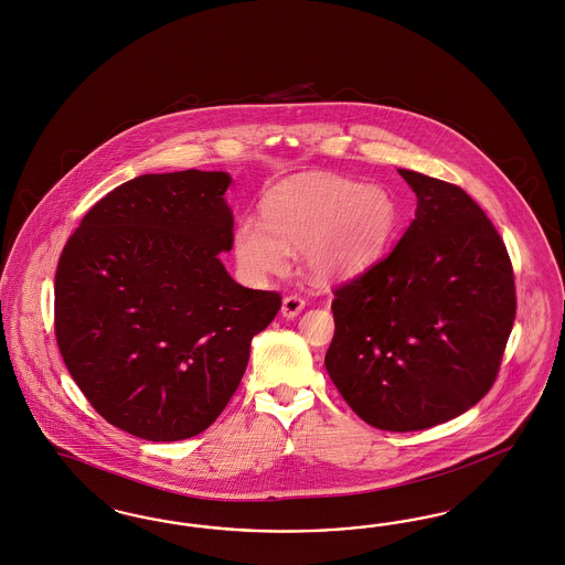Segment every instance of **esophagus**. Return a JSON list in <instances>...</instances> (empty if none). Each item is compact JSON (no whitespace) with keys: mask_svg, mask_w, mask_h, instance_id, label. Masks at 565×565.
I'll return each mask as SVG.
<instances>
[{"mask_svg":"<svg viewBox=\"0 0 565 565\" xmlns=\"http://www.w3.org/2000/svg\"><path fill=\"white\" fill-rule=\"evenodd\" d=\"M305 309V300L300 296H286L281 302V316L286 319H294Z\"/></svg>","mask_w":565,"mask_h":565,"instance_id":"esophagus-1","label":"esophagus"}]
</instances>
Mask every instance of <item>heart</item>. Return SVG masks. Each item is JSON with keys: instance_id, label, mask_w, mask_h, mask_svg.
<instances>
[{"instance_id": "b5f03b06", "label": "heart", "mask_w": 565, "mask_h": 565, "mask_svg": "<svg viewBox=\"0 0 565 565\" xmlns=\"http://www.w3.org/2000/svg\"><path fill=\"white\" fill-rule=\"evenodd\" d=\"M260 210L263 221L246 216L233 233L237 263L252 279L284 271L288 252L298 249L311 279H349L383 256L399 226V203L384 184L323 172L273 184Z\"/></svg>"}]
</instances>
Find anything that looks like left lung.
Returning <instances> with one entry per match:
<instances>
[{"label":"left lung","mask_w":565,"mask_h":565,"mask_svg":"<svg viewBox=\"0 0 565 565\" xmlns=\"http://www.w3.org/2000/svg\"><path fill=\"white\" fill-rule=\"evenodd\" d=\"M416 214L393 252L334 290L326 370L342 399L383 430L429 429L492 388L515 321L507 248L456 184L397 170Z\"/></svg>","instance_id":"1"}]
</instances>
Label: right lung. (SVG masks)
Here are the masks:
<instances>
[{
	"instance_id": "obj_1",
	"label": "right lung",
	"mask_w": 565,
	"mask_h": 565,
	"mask_svg": "<svg viewBox=\"0 0 565 565\" xmlns=\"http://www.w3.org/2000/svg\"><path fill=\"white\" fill-rule=\"evenodd\" d=\"M231 182L202 170L136 177L92 205L61 254L54 330L68 374L140 439L207 429L281 307L221 260L233 248Z\"/></svg>"
}]
</instances>
